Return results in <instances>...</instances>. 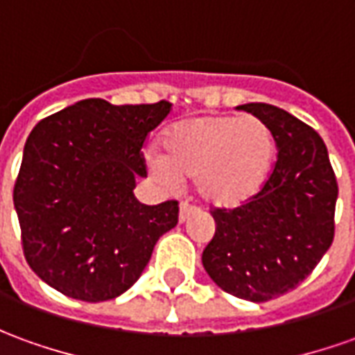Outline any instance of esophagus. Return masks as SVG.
<instances>
[{
  "label": "esophagus",
  "instance_id": "obj_1",
  "mask_svg": "<svg viewBox=\"0 0 355 355\" xmlns=\"http://www.w3.org/2000/svg\"><path fill=\"white\" fill-rule=\"evenodd\" d=\"M194 213H196L194 205H190V203H188V202L180 203V211H178V220H180V223H186V220L190 219V217H192Z\"/></svg>",
  "mask_w": 355,
  "mask_h": 355
}]
</instances>
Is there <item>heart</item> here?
I'll return each mask as SVG.
<instances>
[{"label": "heart", "mask_w": 355, "mask_h": 355, "mask_svg": "<svg viewBox=\"0 0 355 355\" xmlns=\"http://www.w3.org/2000/svg\"><path fill=\"white\" fill-rule=\"evenodd\" d=\"M163 155L148 165L163 182L196 180V192L211 207L232 209L250 202L271 169L275 142L269 126L254 115H198L171 125Z\"/></svg>", "instance_id": "obj_1"}]
</instances>
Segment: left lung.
Returning <instances> with one entry per match:
<instances>
[{"label": "left lung", "instance_id": "1", "mask_svg": "<svg viewBox=\"0 0 355 355\" xmlns=\"http://www.w3.org/2000/svg\"><path fill=\"white\" fill-rule=\"evenodd\" d=\"M269 126L275 169L257 194L234 209H213L215 236L202 263L232 296L267 302L296 288L334 238L338 184L323 138L269 103L240 105Z\"/></svg>", "mask_w": 355, "mask_h": 355}]
</instances>
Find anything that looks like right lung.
Wrapping results in <instances>:
<instances>
[{"instance_id": "1", "label": "right lung", "mask_w": 355, "mask_h": 355, "mask_svg": "<svg viewBox=\"0 0 355 355\" xmlns=\"http://www.w3.org/2000/svg\"><path fill=\"white\" fill-rule=\"evenodd\" d=\"M169 101L83 100L42 119L24 144L13 202L31 269L51 288L105 302L130 288L155 242L178 223V202L144 205L142 146Z\"/></svg>"}]
</instances>
